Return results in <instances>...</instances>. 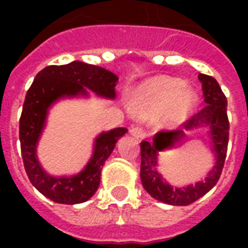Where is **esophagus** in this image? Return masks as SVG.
<instances>
[{
	"mask_svg": "<svg viewBox=\"0 0 248 248\" xmlns=\"http://www.w3.org/2000/svg\"><path fill=\"white\" fill-rule=\"evenodd\" d=\"M130 134L132 136H135L136 139H144L145 138V131H144L143 127H140V126H134V127L130 128Z\"/></svg>",
	"mask_w": 248,
	"mask_h": 248,
	"instance_id": "obj_1",
	"label": "esophagus"
}]
</instances>
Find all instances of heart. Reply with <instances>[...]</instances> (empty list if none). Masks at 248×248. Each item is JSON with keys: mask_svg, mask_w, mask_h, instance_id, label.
Returning <instances> with one entry per match:
<instances>
[{"mask_svg": "<svg viewBox=\"0 0 248 248\" xmlns=\"http://www.w3.org/2000/svg\"><path fill=\"white\" fill-rule=\"evenodd\" d=\"M198 95L192 87L183 86L180 79L155 77L145 81L135 93L136 113L141 117L161 114L165 127H175L192 113Z\"/></svg>", "mask_w": 248, "mask_h": 248, "instance_id": "heart-1", "label": "heart"}]
</instances>
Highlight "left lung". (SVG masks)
Here are the masks:
<instances>
[{"instance_id": "obj_1", "label": "left lung", "mask_w": 248, "mask_h": 248, "mask_svg": "<svg viewBox=\"0 0 248 248\" xmlns=\"http://www.w3.org/2000/svg\"><path fill=\"white\" fill-rule=\"evenodd\" d=\"M206 107L201 109L189 120L181 124L183 129H192L207 125L210 128L213 150L216 153L217 162L208 177L194 186L175 188L167 185L162 175L156 171V155L158 151L173 146V144L184 137L181 128L172 131H159L153 138V141L140 143V179L144 189L157 201L172 206H188L210 192L219 180L223 171L229 140V121L227 114V97L221 91L217 81L207 75H198Z\"/></svg>"}]
</instances>
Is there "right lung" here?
Returning <instances> with one entry per match:
<instances>
[{"label": "right lung", "mask_w": 248, "mask_h": 248, "mask_svg": "<svg viewBox=\"0 0 248 248\" xmlns=\"http://www.w3.org/2000/svg\"><path fill=\"white\" fill-rule=\"evenodd\" d=\"M114 73L104 68L72 62L65 65H48L38 72L25 95L20 121L19 139L25 172L32 185L56 203H82L95 194L100 184L101 167L116 147L117 140L127 132L124 127L101 132L95 140L93 155L85 170L71 177L50 176L41 167L36 148L45 127L48 108L64 96L87 95L86 89L99 96L114 99Z\"/></svg>", "instance_id": "add662e5"}]
</instances>
